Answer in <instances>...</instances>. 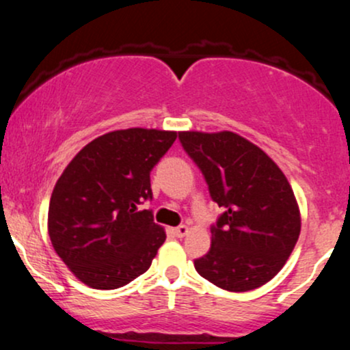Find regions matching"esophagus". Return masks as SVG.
Segmentation results:
<instances>
[{"label":"esophagus","instance_id":"1","mask_svg":"<svg viewBox=\"0 0 350 350\" xmlns=\"http://www.w3.org/2000/svg\"><path fill=\"white\" fill-rule=\"evenodd\" d=\"M189 234V227L187 226H179L174 228V235L179 237V239H183V237H186Z\"/></svg>","mask_w":350,"mask_h":350}]
</instances>
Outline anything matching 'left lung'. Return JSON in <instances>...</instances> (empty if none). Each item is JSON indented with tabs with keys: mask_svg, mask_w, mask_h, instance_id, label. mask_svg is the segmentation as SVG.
Returning a JSON list of instances; mask_svg holds the SVG:
<instances>
[{
	"mask_svg": "<svg viewBox=\"0 0 350 350\" xmlns=\"http://www.w3.org/2000/svg\"><path fill=\"white\" fill-rule=\"evenodd\" d=\"M184 150L226 208L211 228L212 243L196 270L227 291L263 286L284 267L299 239L298 200L262 148L234 131H179Z\"/></svg>",
	"mask_w": 350,
	"mask_h": 350,
	"instance_id": "8db88e82",
	"label": "left lung"
}]
</instances>
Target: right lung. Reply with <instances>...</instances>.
Masks as SVG:
<instances>
[{
	"label": "right lung",
	"mask_w": 350,
	"mask_h": 350,
	"mask_svg": "<svg viewBox=\"0 0 350 350\" xmlns=\"http://www.w3.org/2000/svg\"><path fill=\"white\" fill-rule=\"evenodd\" d=\"M178 131L126 128L80 150L55 183L47 214L51 243L75 278L116 290L143 275L166 240L150 211V171Z\"/></svg>",
	"instance_id": "add662e5"
}]
</instances>
